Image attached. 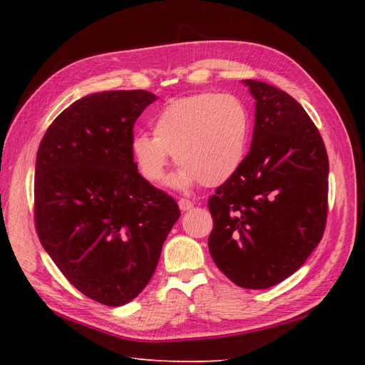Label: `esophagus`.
Here are the masks:
<instances>
[{
	"instance_id": "1",
	"label": "esophagus",
	"mask_w": 365,
	"mask_h": 365,
	"mask_svg": "<svg viewBox=\"0 0 365 365\" xmlns=\"http://www.w3.org/2000/svg\"><path fill=\"white\" fill-rule=\"evenodd\" d=\"M192 207H195V204H192L191 200H188V199H180V200H178V208H180L182 212H188V210H191Z\"/></svg>"
}]
</instances>
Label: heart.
I'll use <instances>...</instances> for the list:
<instances>
[{
    "label": "heart",
    "instance_id": "b5f03b06",
    "mask_svg": "<svg viewBox=\"0 0 365 365\" xmlns=\"http://www.w3.org/2000/svg\"><path fill=\"white\" fill-rule=\"evenodd\" d=\"M152 133L138 131L130 152L141 175L160 183L170 155L180 165L170 185L188 190L196 183L218 187L242 168L250 145L251 118L242 98L200 92L180 97L152 115Z\"/></svg>",
    "mask_w": 365,
    "mask_h": 365
}]
</instances>
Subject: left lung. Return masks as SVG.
<instances>
[{
  "label": "left lung",
  "instance_id": "left-lung-1",
  "mask_svg": "<svg viewBox=\"0 0 365 365\" xmlns=\"http://www.w3.org/2000/svg\"><path fill=\"white\" fill-rule=\"evenodd\" d=\"M255 100L251 150L208 199L213 262L243 289L292 276L323 237L329 163L302 106L267 83L243 80Z\"/></svg>",
  "mask_w": 365,
  "mask_h": 365
}]
</instances>
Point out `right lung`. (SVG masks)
<instances>
[{
  "label": "right lung",
  "instance_id": "1",
  "mask_svg": "<svg viewBox=\"0 0 365 365\" xmlns=\"http://www.w3.org/2000/svg\"><path fill=\"white\" fill-rule=\"evenodd\" d=\"M157 98L143 89L89 94L53 120L37 150L38 240L73 287L106 306L144 290L180 216L130 152L136 119Z\"/></svg>",
  "mask_w": 365,
  "mask_h": 365
}]
</instances>
